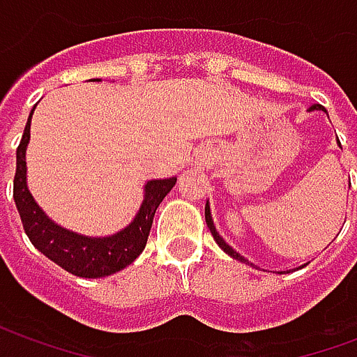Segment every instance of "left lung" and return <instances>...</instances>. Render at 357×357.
I'll return each instance as SVG.
<instances>
[{"label":"left lung","mask_w":357,"mask_h":357,"mask_svg":"<svg viewBox=\"0 0 357 357\" xmlns=\"http://www.w3.org/2000/svg\"><path fill=\"white\" fill-rule=\"evenodd\" d=\"M310 110H323V112H327V110L323 109L321 105H312V107H310ZM204 218H206V225H208V229H210V233H212V237H214V241H216V243H218V247L222 248L225 255H229V256H231V258H235V260H241V262H247L248 264V260H245V258H243V256H241L239 252H237V250H233V248L229 247V245H227V243H225V241L222 239V237H220V233L216 231V227H214V222H212V214H210L208 202H206V208H204Z\"/></svg>","instance_id":"left-lung-1"}]
</instances>
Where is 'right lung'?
<instances>
[{"label":"right lung","instance_id":"obj_1","mask_svg":"<svg viewBox=\"0 0 357 357\" xmlns=\"http://www.w3.org/2000/svg\"><path fill=\"white\" fill-rule=\"evenodd\" d=\"M32 112L28 116L22 139L17 147V172H15V181H13V199H15L28 239L32 241V245L42 255L47 256L50 260H53L73 275L95 279V277L112 275L120 269H124L143 252L156 208L164 197L170 193L172 187L176 185L178 178L147 181L139 212L135 214L132 224L126 225L122 231L109 235V237H88V235L68 231L45 216V212L38 206L32 193L28 191L26 145L30 141Z\"/></svg>","mask_w":357,"mask_h":357}]
</instances>
